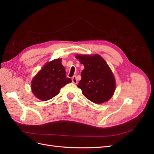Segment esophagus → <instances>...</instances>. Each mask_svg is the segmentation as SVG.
<instances>
[{
    "instance_id": "obj_1",
    "label": "esophagus",
    "mask_w": 154,
    "mask_h": 154,
    "mask_svg": "<svg viewBox=\"0 0 154 154\" xmlns=\"http://www.w3.org/2000/svg\"><path fill=\"white\" fill-rule=\"evenodd\" d=\"M72 83H74V84H76V83H78V81H77V79H76V76H74L72 78Z\"/></svg>"
}]
</instances>
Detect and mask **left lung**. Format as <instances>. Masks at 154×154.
<instances>
[{
  "label": "left lung",
  "instance_id": "left-lung-1",
  "mask_svg": "<svg viewBox=\"0 0 154 154\" xmlns=\"http://www.w3.org/2000/svg\"><path fill=\"white\" fill-rule=\"evenodd\" d=\"M84 69L81 73V80L78 87L82 94L93 103H103L112 96L115 78L108 65L100 55H77Z\"/></svg>",
  "mask_w": 154,
  "mask_h": 154
}]
</instances>
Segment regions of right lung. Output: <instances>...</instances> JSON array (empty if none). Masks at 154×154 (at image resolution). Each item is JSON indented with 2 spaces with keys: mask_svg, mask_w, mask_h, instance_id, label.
<instances>
[{
  "mask_svg": "<svg viewBox=\"0 0 154 154\" xmlns=\"http://www.w3.org/2000/svg\"><path fill=\"white\" fill-rule=\"evenodd\" d=\"M61 59L46 63L31 83V90L36 97L47 101L58 94L61 88L72 82L67 78Z\"/></svg>",
  "mask_w": 154,
  "mask_h": 154,
  "instance_id": "obj_1",
  "label": "right lung"
}]
</instances>
